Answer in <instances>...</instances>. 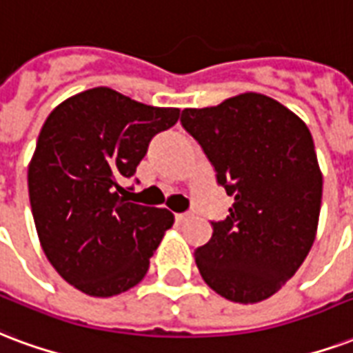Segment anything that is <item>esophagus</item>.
Segmentation results:
<instances>
[{"instance_id": "1", "label": "esophagus", "mask_w": 353, "mask_h": 353, "mask_svg": "<svg viewBox=\"0 0 353 353\" xmlns=\"http://www.w3.org/2000/svg\"><path fill=\"white\" fill-rule=\"evenodd\" d=\"M190 219L189 213H176V221L177 223H187Z\"/></svg>"}]
</instances>
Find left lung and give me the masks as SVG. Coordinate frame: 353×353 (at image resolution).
Here are the masks:
<instances>
[{
  "mask_svg": "<svg viewBox=\"0 0 353 353\" xmlns=\"http://www.w3.org/2000/svg\"><path fill=\"white\" fill-rule=\"evenodd\" d=\"M183 129L234 198L211 239L194 250L216 294L256 303L286 284L314 243L322 174L310 130L286 106L243 93L211 108H185Z\"/></svg>",
  "mask_w": 353,
  "mask_h": 353,
  "instance_id": "left-lung-1",
  "label": "left lung"
}]
</instances>
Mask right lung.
<instances>
[{
    "mask_svg": "<svg viewBox=\"0 0 353 353\" xmlns=\"http://www.w3.org/2000/svg\"><path fill=\"white\" fill-rule=\"evenodd\" d=\"M177 119V108L110 88L82 91L46 117L28 170L31 213L54 270L83 294L117 296L148 273L174 215L127 202L119 181Z\"/></svg>",
    "mask_w": 353,
    "mask_h": 353,
    "instance_id": "add662e5",
    "label": "right lung"
}]
</instances>
